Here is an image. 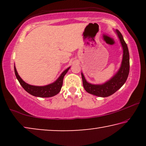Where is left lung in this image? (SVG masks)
I'll use <instances>...</instances> for the list:
<instances>
[{
  "mask_svg": "<svg viewBox=\"0 0 146 146\" xmlns=\"http://www.w3.org/2000/svg\"><path fill=\"white\" fill-rule=\"evenodd\" d=\"M121 46L123 48V58L121 66L116 74L110 80L102 84H92L85 79L83 73H81L83 86L85 90L91 94L99 97H108L120 88L126 81L129 72V55L128 48L123 40V36L118 30H115Z\"/></svg>",
  "mask_w": 146,
  "mask_h": 146,
  "instance_id": "obj_1",
  "label": "left lung"
}]
</instances>
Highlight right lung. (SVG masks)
Wrapping results in <instances>:
<instances>
[{"mask_svg": "<svg viewBox=\"0 0 146 146\" xmlns=\"http://www.w3.org/2000/svg\"><path fill=\"white\" fill-rule=\"evenodd\" d=\"M15 72L17 78L19 80V83L21 84L22 87L29 93L30 94L36 97H40V98H49L52 97L58 94L60 91L61 88L63 84V79L66 74L70 68H68L66 69L61 75L54 82L48 85L44 86H32L30 85L29 84L26 83L20 77V76L18 74L17 69L15 66Z\"/></svg>", "mask_w": 146, "mask_h": 146, "instance_id": "obj_1", "label": "right lung"}]
</instances>
